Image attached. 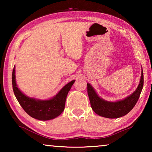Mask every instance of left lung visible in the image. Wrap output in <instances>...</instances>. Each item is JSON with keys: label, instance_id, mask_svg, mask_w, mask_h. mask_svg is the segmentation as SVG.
Wrapping results in <instances>:
<instances>
[{"label": "left lung", "instance_id": "obj_1", "mask_svg": "<svg viewBox=\"0 0 152 152\" xmlns=\"http://www.w3.org/2000/svg\"><path fill=\"white\" fill-rule=\"evenodd\" d=\"M143 86V72L141 70L140 84L137 89L125 99L117 102H109L100 98L91 84L87 83V91L92 110L97 115L109 119L125 116L137 103Z\"/></svg>", "mask_w": 152, "mask_h": 152}]
</instances>
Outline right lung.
<instances>
[{
    "instance_id": "1",
    "label": "right lung",
    "mask_w": 152,
    "mask_h": 152,
    "mask_svg": "<svg viewBox=\"0 0 152 152\" xmlns=\"http://www.w3.org/2000/svg\"><path fill=\"white\" fill-rule=\"evenodd\" d=\"M74 82V80L67 84L51 99L39 100L26 96L19 89L15 80V67L12 74V89L18 102L29 116L41 121L55 119L64 111L67 95Z\"/></svg>"
}]
</instances>
